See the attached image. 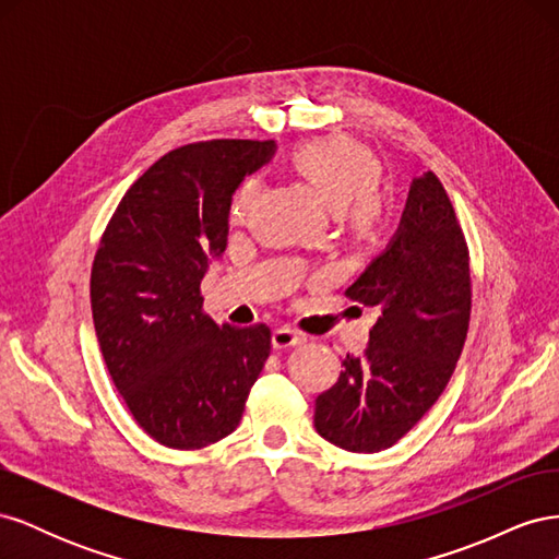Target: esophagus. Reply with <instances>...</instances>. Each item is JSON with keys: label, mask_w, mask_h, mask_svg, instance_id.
Returning a JSON list of instances; mask_svg holds the SVG:
<instances>
[{"label": "esophagus", "mask_w": 559, "mask_h": 559, "mask_svg": "<svg viewBox=\"0 0 559 559\" xmlns=\"http://www.w3.org/2000/svg\"><path fill=\"white\" fill-rule=\"evenodd\" d=\"M302 341H306V337H302V333H298L294 329L282 326V329L273 331V347L275 349H289V347L300 345Z\"/></svg>", "instance_id": "1"}]
</instances>
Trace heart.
<instances>
[{"mask_svg": "<svg viewBox=\"0 0 559 559\" xmlns=\"http://www.w3.org/2000/svg\"><path fill=\"white\" fill-rule=\"evenodd\" d=\"M296 170L324 195L333 212H343L354 235L373 240L386 224L384 200L378 195L382 167L361 144L345 138H326L302 144L294 151ZM259 181L247 179L230 205L233 222L247 216Z\"/></svg>", "mask_w": 559, "mask_h": 559, "instance_id": "obj_1", "label": "heart"}]
</instances>
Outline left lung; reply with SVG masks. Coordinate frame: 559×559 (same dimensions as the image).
I'll use <instances>...</instances> for the list:
<instances>
[{
	"mask_svg": "<svg viewBox=\"0 0 559 559\" xmlns=\"http://www.w3.org/2000/svg\"><path fill=\"white\" fill-rule=\"evenodd\" d=\"M378 310L364 357L347 354L314 401V429L349 452H380L443 394L471 317L468 249L433 173L415 177L399 230L345 292Z\"/></svg>",
	"mask_w": 559,
	"mask_h": 559,
	"instance_id": "8db88e82",
	"label": "left lung"
}]
</instances>
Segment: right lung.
<instances>
[{
  "mask_svg": "<svg viewBox=\"0 0 559 559\" xmlns=\"http://www.w3.org/2000/svg\"><path fill=\"white\" fill-rule=\"evenodd\" d=\"M275 142L210 140L156 160L95 253L91 306L109 376L138 425L175 450L222 441L270 354V329L218 326L200 282L228 245L233 193Z\"/></svg>",
  "mask_w": 559,
  "mask_h": 559,
  "instance_id": "right-lung-1",
  "label": "right lung"
}]
</instances>
